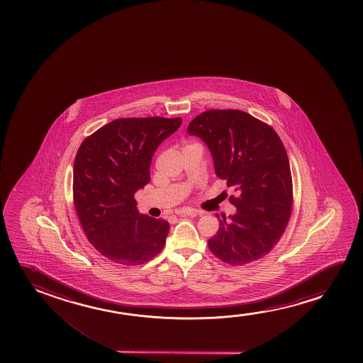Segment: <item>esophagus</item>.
<instances>
[{
	"label": "esophagus",
	"mask_w": 363,
	"mask_h": 363,
	"mask_svg": "<svg viewBox=\"0 0 363 363\" xmlns=\"http://www.w3.org/2000/svg\"><path fill=\"white\" fill-rule=\"evenodd\" d=\"M176 213L179 214V216H189V217H197V216H202V212H201V211H197V209L192 208L179 209Z\"/></svg>",
	"instance_id": "obj_1"
}]
</instances>
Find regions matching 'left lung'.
<instances>
[{"instance_id": "left-lung-1", "label": "left lung", "mask_w": 363, "mask_h": 363, "mask_svg": "<svg viewBox=\"0 0 363 363\" xmlns=\"http://www.w3.org/2000/svg\"><path fill=\"white\" fill-rule=\"evenodd\" d=\"M208 146L219 179L237 208L219 218L208 248L224 263L244 265L263 258L281 238L293 209L288 154L275 130L240 110H208L187 128ZM219 216H217L218 218Z\"/></svg>"}]
</instances>
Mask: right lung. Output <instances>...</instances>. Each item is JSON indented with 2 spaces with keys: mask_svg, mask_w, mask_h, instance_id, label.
<instances>
[{
  "mask_svg": "<svg viewBox=\"0 0 363 363\" xmlns=\"http://www.w3.org/2000/svg\"><path fill=\"white\" fill-rule=\"evenodd\" d=\"M181 123V118L160 116L116 119L78 149L75 211L90 244L114 263L144 264L164 248L169 222L140 214L134 196L149 184L155 151Z\"/></svg>",
  "mask_w": 363,
  "mask_h": 363,
  "instance_id": "1",
  "label": "right lung"
}]
</instances>
